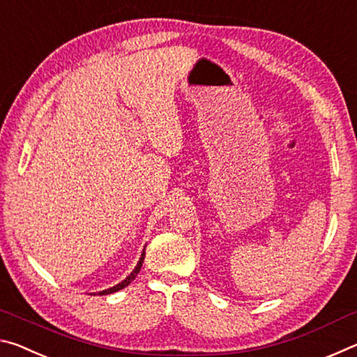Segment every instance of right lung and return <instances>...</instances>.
Listing matches in <instances>:
<instances>
[{
    "label": "right lung",
    "mask_w": 357,
    "mask_h": 357,
    "mask_svg": "<svg viewBox=\"0 0 357 357\" xmlns=\"http://www.w3.org/2000/svg\"><path fill=\"white\" fill-rule=\"evenodd\" d=\"M143 261H144V250H143V253H142V257H140V259H138V263H137V266H135V269L132 271V273L126 277V279L123 280V282H119L118 285H114V287H112V288H107V289H102V291H99V293H91L93 296H96V294H99V296H104V294H112V293H116V291H119V289H123V288H126L129 285V283L135 279L137 277V274L140 273V269H142V266H143Z\"/></svg>",
    "instance_id": "1"
}]
</instances>
